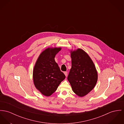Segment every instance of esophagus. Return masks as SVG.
Here are the masks:
<instances>
[{"label": "esophagus", "mask_w": 124, "mask_h": 124, "mask_svg": "<svg viewBox=\"0 0 124 124\" xmlns=\"http://www.w3.org/2000/svg\"><path fill=\"white\" fill-rule=\"evenodd\" d=\"M64 74L65 75V76H67V72H64Z\"/></svg>", "instance_id": "obj_1"}]
</instances>
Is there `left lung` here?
<instances>
[{"label":"left lung","instance_id":"obj_1","mask_svg":"<svg viewBox=\"0 0 124 124\" xmlns=\"http://www.w3.org/2000/svg\"><path fill=\"white\" fill-rule=\"evenodd\" d=\"M72 67L67 77L73 92L80 97L87 94L95 87L98 79L95 67L82 49L71 51Z\"/></svg>","mask_w":124,"mask_h":124}]
</instances>
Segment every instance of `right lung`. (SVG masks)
<instances>
[{
    "label": "right lung",
    "instance_id": "obj_1",
    "mask_svg": "<svg viewBox=\"0 0 124 124\" xmlns=\"http://www.w3.org/2000/svg\"><path fill=\"white\" fill-rule=\"evenodd\" d=\"M60 50L61 48H47L40 54L34 67V84L44 95L53 94L66 77L54 59Z\"/></svg>",
    "mask_w": 124,
    "mask_h": 124
}]
</instances>
